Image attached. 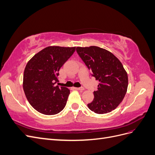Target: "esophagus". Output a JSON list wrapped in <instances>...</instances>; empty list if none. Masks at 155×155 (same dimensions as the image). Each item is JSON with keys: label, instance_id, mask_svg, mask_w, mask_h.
Wrapping results in <instances>:
<instances>
[{"label": "esophagus", "instance_id": "1", "mask_svg": "<svg viewBox=\"0 0 155 155\" xmlns=\"http://www.w3.org/2000/svg\"><path fill=\"white\" fill-rule=\"evenodd\" d=\"M76 90H78V91H84L85 90V88L83 87H79V88H75Z\"/></svg>", "mask_w": 155, "mask_h": 155}]
</instances>
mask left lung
<instances>
[{
  "mask_svg": "<svg viewBox=\"0 0 155 155\" xmlns=\"http://www.w3.org/2000/svg\"><path fill=\"white\" fill-rule=\"evenodd\" d=\"M76 51L96 80L100 81L94 98L88 107L97 114L114 110L122 101L128 87V76L120 60L109 51L91 46Z\"/></svg>",
  "mask_w": 155,
  "mask_h": 155,
  "instance_id": "obj_1",
  "label": "left lung"
}]
</instances>
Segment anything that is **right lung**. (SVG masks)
I'll return each instance as SVG.
<instances>
[{
  "label": "right lung",
  "instance_id": "add662e5",
  "mask_svg": "<svg viewBox=\"0 0 155 155\" xmlns=\"http://www.w3.org/2000/svg\"><path fill=\"white\" fill-rule=\"evenodd\" d=\"M76 47L48 46L28 62L23 76V89L30 104L41 114L54 115L66 105L70 90L55 86L59 71Z\"/></svg>",
  "mask_w": 155,
  "mask_h": 155
}]
</instances>
